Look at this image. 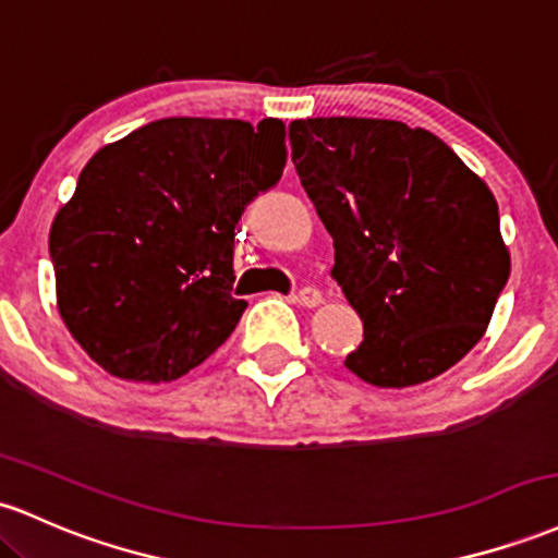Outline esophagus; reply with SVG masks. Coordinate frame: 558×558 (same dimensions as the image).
I'll use <instances>...</instances> for the list:
<instances>
[{
	"label": "esophagus",
	"instance_id": "34e87169",
	"mask_svg": "<svg viewBox=\"0 0 558 558\" xmlns=\"http://www.w3.org/2000/svg\"><path fill=\"white\" fill-rule=\"evenodd\" d=\"M293 302H299L302 307H317V304L323 302V293L317 291L315 286H304V289L293 296Z\"/></svg>",
	"mask_w": 558,
	"mask_h": 558
}]
</instances>
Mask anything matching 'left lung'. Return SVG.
I'll list each match as a JSON object with an SVG mask.
<instances>
[{
  "label": "left lung",
  "mask_w": 558,
  "mask_h": 558,
  "mask_svg": "<svg viewBox=\"0 0 558 558\" xmlns=\"http://www.w3.org/2000/svg\"><path fill=\"white\" fill-rule=\"evenodd\" d=\"M289 137L333 238V278L363 320L347 368L395 389L452 368L511 275L489 187L437 134L402 121L299 119Z\"/></svg>",
  "instance_id": "obj_1"
}]
</instances>
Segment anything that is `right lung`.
<instances>
[{"mask_svg": "<svg viewBox=\"0 0 558 558\" xmlns=\"http://www.w3.org/2000/svg\"><path fill=\"white\" fill-rule=\"evenodd\" d=\"M286 167V124L161 119L89 158L54 217L58 310L126 381H174L235 330V225Z\"/></svg>", "mask_w": 558, "mask_h": 558, "instance_id": "1", "label": "right lung"}]
</instances>
